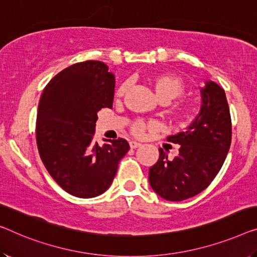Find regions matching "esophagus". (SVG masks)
I'll return each mask as SVG.
<instances>
[{
    "label": "esophagus",
    "instance_id": "34e87169",
    "mask_svg": "<svg viewBox=\"0 0 257 257\" xmlns=\"http://www.w3.org/2000/svg\"><path fill=\"white\" fill-rule=\"evenodd\" d=\"M129 145H130V149H137V148H140L141 147V143H139V142H135V141H132L129 143Z\"/></svg>",
    "mask_w": 257,
    "mask_h": 257
}]
</instances>
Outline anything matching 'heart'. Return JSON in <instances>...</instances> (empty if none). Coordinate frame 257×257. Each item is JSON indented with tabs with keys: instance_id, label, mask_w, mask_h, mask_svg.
<instances>
[{
	"instance_id": "b5f03b06",
	"label": "heart",
	"mask_w": 257,
	"mask_h": 257,
	"mask_svg": "<svg viewBox=\"0 0 257 257\" xmlns=\"http://www.w3.org/2000/svg\"><path fill=\"white\" fill-rule=\"evenodd\" d=\"M150 85L152 87L153 92H155L156 98L162 104H168L175 98L180 97L183 93L185 86H183L182 80L175 77L172 75H158L150 79ZM128 84L124 83L118 87L116 91L117 97H122L124 94L125 90H127ZM144 130V123L143 122H137L134 125V132L136 134H141Z\"/></svg>"
}]
</instances>
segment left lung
<instances>
[{
    "label": "left lung",
    "instance_id": "obj_1",
    "mask_svg": "<svg viewBox=\"0 0 257 257\" xmlns=\"http://www.w3.org/2000/svg\"><path fill=\"white\" fill-rule=\"evenodd\" d=\"M200 112L185 130L168 136L180 145L179 156L168 159L159 149V159L149 171V182L164 200L180 202L204 190L220 171L232 139L226 94L212 80L198 87Z\"/></svg>",
    "mask_w": 257,
    "mask_h": 257
}]
</instances>
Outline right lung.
<instances>
[{
	"label": "right lung",
	"mask_w": 257,
	"mask_h": 257,
	"mask_svg": "<svg viewBox=\"0 0 257 257\" xmlns=\"http://www.w3.org/2000/svg\"><path fill=\"white\" fill-rule=\"evenodd\" d=\"M114 75L100 61L63 69L41 94L37 114V145L48 173L61 188L80 198L101 195L129 150L123 139L93 141L97 113L112 108Z\"/></svg>",
	"instance_id": "right-lung-1"
}]
</instances>
